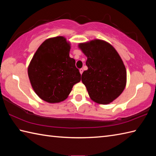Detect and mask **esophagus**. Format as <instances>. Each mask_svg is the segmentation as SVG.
<instances>
[{
    "instance_id": "esophagus-1",
    "label": "esophagus",
    "mask_w": 156,
    "mask_h": 156,
    "mask_svg": "<svg viewBox=\"0 0 156 156\" xmlns=\"http://www.w3.org/2000/svg\"><path fill=\"white\" fill-rule=\"evenodd\" d=\"M83 71H84V70H83V69H82V68H80V73L81 74H82V72H83Z\"/></svg>"
}]
</instances>
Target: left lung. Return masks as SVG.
Masks as SVG:
<instances>
[{
    "instance_id": "obj_1",
    "label": "left lung",
    "mask_w": 156,
    "mask_h": 156,
    "mask_svg": "<svg viewBox=\"0 0 156 156\" xmlns=\"http://www.w3.org/2000/svg\"><path fill=\"white\" fill-rule=\"evenodd\" d=\"M79 48L87 57V70L82 74V82L92 101L107 105L123 91L127 72L117 51L108 43L95 39L80 44Z\"/></svg>"
}]
</instances>
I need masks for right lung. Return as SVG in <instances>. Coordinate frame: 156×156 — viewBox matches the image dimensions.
I'll return each mask as SVG.
<instances>
[{"instance_id": "right-lung-1", "label": "right lung", "mask_w": 156, "mask_h": 156, "mask_svg": "<svg viewBox=\"0 0 156 156\" xmlns=\"http://www.w3.org/2000/svg\"><path fill=\"white\" fill-rule=\"evenodd\" d=\"M70 45L64 37L45 40L39 46L28 67V76L35 93L50 103L64 101L81 80L75 59L69 55Z\"/></svg>"}]
</instances>
